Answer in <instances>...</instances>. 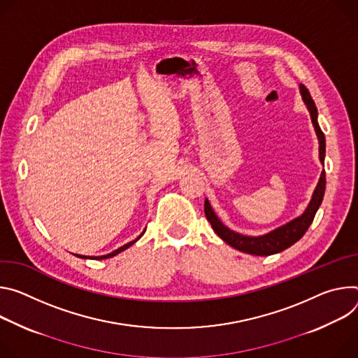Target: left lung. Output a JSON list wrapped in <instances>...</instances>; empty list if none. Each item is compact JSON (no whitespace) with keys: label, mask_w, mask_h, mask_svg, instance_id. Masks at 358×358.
I'll return each instance as SVG.
<instances>
[{"label":"left lung","mask_w":358,"mask_h":358,"mask_svg":"<svg viewBox=\"0 0 358 358\" xmlns=\"http://www.w3.org/2000/svg\"><path fill=\"white\" fill-rule=\"evenodd\" d=\"M300 92H301L304 103L307 105V109L310 110L311 122L314 125L317 138H319V142H320V161L324 162L326 138H324L323 131L319 127V122H317L315 103H314L308 90L304 85H300ZM324 190H326V172L323 171L320 180L315 186V190L313 193V197H311V201H310L306 212L300 217L289 222L287 224H283L282 227L275 229L264 236L250 237V236H243L241 233H236V231L227 229L219 220V217L215 215L208 199L205 201V215H206L208 222H210L215 233L220 237L223 242H226L231 248L241 250V252H245V253H249V255H255V256H270L274 253L283 252L285 249L290 248L292 245H294L296 242H299L301 239L303 234L310 227L317 209L320 208V205L323 202Z\"/></svg>","instance_id":"1"}]
</instances>
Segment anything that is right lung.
<instances>
[{"instance_id": "right-lung-1", "label": "right lung", "mask_w": 358, "mask_h": 358, "mask_svg": "<svg viewBox=\"0 0 358 358\" xmlns=\"http://www.w3.org/2000/svg\"><path fill=\"white\" fill-rule=\"evenodd\" d=\"M143 233H145V230H143ZM143 233H142V234H143ZM142 234H141V236H142ZM141 236H139V237H141ZM139 237H138V239H139ZM138 239H135V241H132V242H129V243L124 245L122 248H119V249H116L115 252H112V253H109V255H106V256H99V257H92V259H98V260H101V259H108V257H113V256H116L117 253H121V252L127 250L128 248H131V246H132V245H134V243H135V242H136ZM75 256H78V257H83V259H87L85 256H79V255H75Z\"/></svg>"}]
</instances>
